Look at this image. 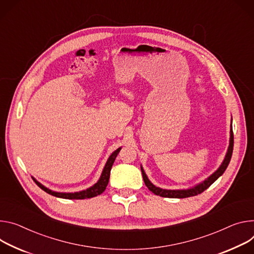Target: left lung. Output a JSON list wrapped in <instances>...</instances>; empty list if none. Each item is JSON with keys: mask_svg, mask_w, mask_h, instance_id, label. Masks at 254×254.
Segmentation results:
<instances>
[{"mask_svg": "<svg viewBox=\"0 0 254 254\" xmlns=\"http://www.w3.org/2000/svg\"><path fill=\"white\" fill-rule=\"evenodd\" d=\"M233 146H234V134H233V129L231 128L230 130V145L228 148V152L226 154V157L223 161L222 165L219 167V169L213 173L209 178L205 179L203 182L197 184L196 187L190 189V190H162L159 189L157 187H155L154 184H152L150 182V180L148 179L144 169L141 167L142 170V174H143V179L144 182L146 184V187L149 189L150 191H152L153 193H155L156 195H160L162 197H170V198H184V197H190V196H194L197 195L199 193H201L202 191H204L206 189H209L212 184L225 172V170L227 169L230 160H231L232 157V153H233Z\"/></svg>", "mask_w": 254, "mask_h": 254, "instance_id": "left-lung-1", "label": "left lung"}]
</instances>
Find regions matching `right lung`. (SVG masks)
Returning a JSON list of instances; mask_svg holds the SVG:
<instances>
[{"label":"right lung","instance_id":"right-lung-1","mask_svg":"<svg viewBox=\"0 0 254 254\" xmlns=\"http://www.w3.org/2000/svg\"><path fill=\"white\" fill-rule=\"evenodd\" d=\"M122 148H119L117 151H114L110 157L108 158L107 162L105 164V167L102 171V174L100 176V179L98 180L97 183H95L93 187H91L90 189L86 190H82V191H79V192H74V193H64V192H56V191H53L49 189H47L45 187H43L41 183H39L38 181H36L34 178V182L37 184V186L42 190H44L45 192H48L49 194H52L54 196H57V197H61V198H67V199H84V198H91V197H94L96 195H99L101 194L106 187L108 184V181H109V176H110V170H111V167L114 163V160L115 158H117L118 154L120 153Z\"/></svg>","mask_w":254,"mask_h":254}]
</instances>
